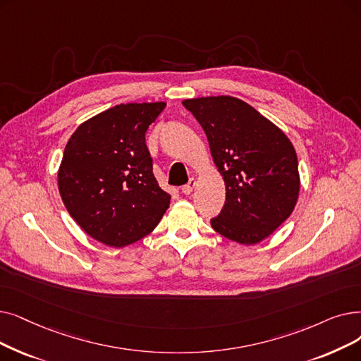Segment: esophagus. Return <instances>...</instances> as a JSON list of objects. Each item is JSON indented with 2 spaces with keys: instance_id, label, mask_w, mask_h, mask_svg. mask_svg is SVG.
<instances>
[{
  "instance_id": "34e87169",
  "label": "esophagus",
  "mask_w": 361,
  "mask_h": 361,
  "mask_svg": "<svg viewBox=\"0 0 361 361\" xmlns=\"http://www.w3.org/2000/svg\"><path fill=\"white\" fill-rule=\"evenodd\" d=\"M195 185H196V180H195V178H190L189 183L184 184V185L181 187V192H183L184 195H190V193L193 192V189H195Z\"/></svg>"
}]
</instances>
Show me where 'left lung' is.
<instances>
[{
    "label": "left lung",
    "instance_id": "1",
    "mask_svg": "<svg viewBox=\"0 0 361 361\" xmlns=\"http://www.w3.org/2000/svg\"><path fill=\"white\" fill-rule=\"evenodd\" d=\"M205 131L226 183V203L211 219L221 236L255 245L292 214L300 195L296 153L289 138L252 106L230 96L183 102Z\"/></svg>",
    "mask_w": 361,
    "mask_h": 361
}]
</instances>
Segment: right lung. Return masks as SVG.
<instances>
[{
  "label": "right lung",
  "instance_id": "right-lung-1",
  "mask_svg": "<svg viewBox=\"0 0 361 361\" xmlns=\"http://www.w3.org/2000/svg\"><path fill=\"white\" fill-rule=\"evenodd\" d=\"M164 102L127 103L92 116L71 135L59 168V192L88 236L131 245L159 224L171 196L153 176L146 131Z\"/></svg>",
  "mask_w": 361,
  "mask_h": 361
}]
</instances>
